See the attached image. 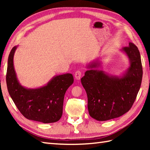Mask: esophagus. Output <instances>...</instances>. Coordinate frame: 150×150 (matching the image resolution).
<instances>
[{"instance_id":"obj_1","label":"esophagus","mask_w":150,"mask_h":150,"mask_svg":"<svg viewBox=\"0 0 150 150\" xmlns=\"http://www.w3.org/2000/svg\"><path fill=\"white\" fill-rule=\"evenodd\" d=\"M81 75H82V71H80V70H77V71H75V77L76 78V79H77V80H80Z\"/></svg>"}]
</instances>
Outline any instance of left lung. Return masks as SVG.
Returning <instances> with one entry per match:
<instances>
[{"label":"left lung","instance_id":"8db88e82","mask_svg":"<svg viewBox=\"0 0 150 150\" xmlns=\"http://www.w3.org/2000/svg\"><path fill=\"white\" fill-rule=\"evenodd\" d=\"M122 50L130 60V67L124 77H110L103 71L90 69L81 79L87 93L89 114L97 120H110L128 112L141 88L142 66L137 47L129 42ZM97 65L93 63L89 68Z\"/></svg>","mask_w":150,"mask_h":150}]
</instances>
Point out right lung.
Instances as JSON below:
<instances>
[{"instance_id": "add662e5", "label": "right lung", "mask_w": 150, "mask_h": 150, "mask_svg": "<svg viewBox=\"0 0 150 150\" xmlns=\"http://www.w3.org/2000/svg\"><path fill=\"white\" fill-rule=\"evenodd\" d=\"M17 46L8 57L6 84L13 101L24 117L43 123H52L62 117L64 98L73 82L70 73L57 75L45 86L26 89L18 83L13 66V56Z\"/></svg>"}]
</instances>
